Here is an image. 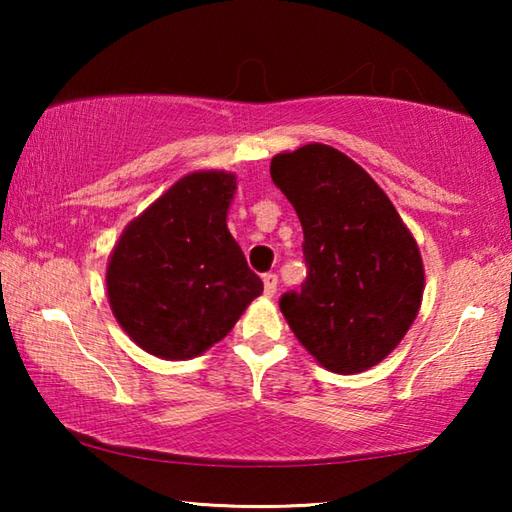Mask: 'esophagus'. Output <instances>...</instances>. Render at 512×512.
<instances>
[{"mask_svg": "<svg viewBox=\"0 0 512 512\" xmlns=\"http://www.w3.org/2000/svg\"><path fill=\"white\" fill-rule=\"evenodd\" d=\"M262 280H264V293L268 298H271L275 289H277V275L275 273H264Z\"/></svg>", "mask_w": 512, "mask_h": 512, "instance_id": "obj_1", "label": "esophagus"}]
</instances>
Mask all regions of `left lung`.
Segmentation results:
<instances>
[{
  "label": "left lung",
  "mask_w": 512,
  "mask_h": 512,
  "mask_svg": "<svg viewBox=\"0 0 512 512\" xmlns=\"http://www.w3.org/2000/svg\"><path fill=\"white\" fill-rule=\"evenodd\" d=\"M275 187L305 232L307 280L280 298L296 339L320 366L354 375L391 354L418 316V244L375 180L327 144L271 160Z\"/></svg>",
  "instance_id": "obj_1"
}]
</instances>
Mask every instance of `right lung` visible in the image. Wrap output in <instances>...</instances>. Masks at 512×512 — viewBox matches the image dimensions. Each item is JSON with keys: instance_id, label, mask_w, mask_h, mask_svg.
<instances>
[{"instance_id": "add662e5", "label": "right lung", "mask_w": 512, "mask_h": 512, "mask_svg": "<svg viewBox=\"0 0 512 512\" xmlns=\"http://www.w3.org/2000/svg\"><path fill=\"white\" fill-rule=\"evenodd\" d=\"M235 189V173H189L128 223L112 250L110 309L153 357L185 361L210 350L264 291L225 223Z\"/></svg>"}]
</instances>
